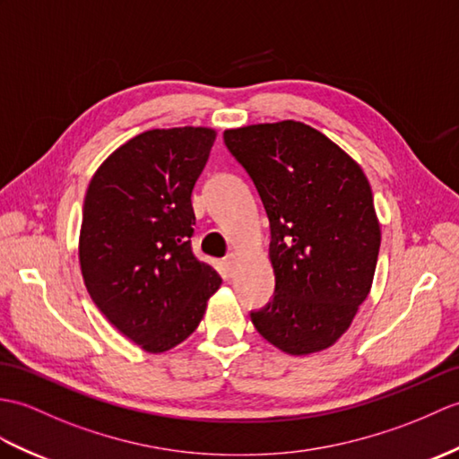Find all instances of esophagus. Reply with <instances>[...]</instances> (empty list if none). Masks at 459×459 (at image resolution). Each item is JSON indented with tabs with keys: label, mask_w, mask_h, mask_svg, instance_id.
Listing matches in <instances>:
<instances>
[{
	"label": "esophagus",
	"mask_w": 459,
	"mask_h": 459,
	"mask_svg": "<svg viewBox=\"0 0 459 459\" xmlns=\"http://www.w3.org/2000/svg\"><path fill=\"white\" fill-rule=\"evenodd\" d=\"M222 264H225V268H227V272L229 273H232L234 272V264H237V254H229L227 255V258H225V262H222Z\"/></svg>",
	"instance_id": "esophagus-1"
}]
</instances>
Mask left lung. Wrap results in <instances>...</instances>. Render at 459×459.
<instances>
[{"mask_svg":"<svg viewBox=\"0 0 459 459\" xmlns=\"http://www.w3.org/2000/svg\"><path fill=\"white\" fill-rule=\"evenodd\" d=\"M270 219L273 299L255 330L303 356L342 336L374 281L381 230L369 181L342 148L299 121L222 134Z\"/></svg>","mask_w":459,"mask_h":459,"instance_id":"left-lung-1","label":"left lung"}]
</instances>
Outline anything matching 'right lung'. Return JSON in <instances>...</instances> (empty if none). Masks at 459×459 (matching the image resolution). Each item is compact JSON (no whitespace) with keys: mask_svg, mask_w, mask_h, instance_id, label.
<instances>
[{"mask_svg":"<svg viewBox=\"0 0 459 459\" xmlns=\"http://www.w3.org/2000/svg\"><path fill=\"white\" fill-rule=\"evenodd\" d=\"M217 133L152 129L105 160L83 199L80 265L108 321L146 351L194 333L221 278L191 250V191Z\"/></svg>","mask_w":459,"mask_h":459,"instance_id":"obj_1","label":"right lung"}]
</instances>
